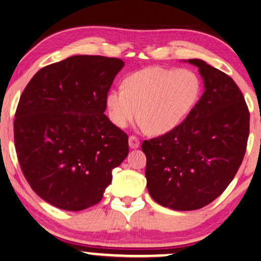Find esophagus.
<instances>
[{
	"instance_id": "34e87169",
	"label": "esophagus",
	"mask_w": 261,
	"mask_h": 261,
	"mask_svg": "<svg viewBox=\"0 0 261 261\" xmlns=\"http://www.w3.org/2000/svg\"><path fill=\"white\" fill-rule=\"evenodd\" d=\"M129 146L130 149H137V147H139V139L136 136H130L129 137Z\"/></svg>"
}]
</instances>
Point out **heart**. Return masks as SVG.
I'll use <instances>...</instances> for the list:
<instances>
[{"label": "heart", "instance_id": "1", "mask_svg": "<svg viewBox=\"0 0 261 261\" xmlns=\"http://www.w3.org/2000/svg\"><path fill=\"white\" fill-rule=\"evenodd\" d=\"M200 91L197 75L186 69L149 67L124 81L123 89L107 95L109 118L126 127L137 118L154 135L172 131L196 104Z\"/></svg>", "mask_w": 261, "mask_h": 261}]
</instances>
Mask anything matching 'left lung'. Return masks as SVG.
<instances>
[{
  "label": "left lung",
  "mask_w": 261,
  "mask_h": 261,
  "mask_svg": "<svg viewBox=\"0 0 261 261\" xmlns=\"http://www.w3.org/2000/svg\"><path fill=\"white\" fill-rule=\"evenodd\" d=\"M205 91L176 129L144 141L146 188L154 201L177 211L204 207L225 191L242 165L250 112L230 76L201 60Z\"/></svg>",
  "instance_id": "1"
}]
</instances>
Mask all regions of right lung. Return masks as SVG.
I'll return each mask as SVG.
<instances>
[{
  "instance_id": "obj_1",
  "label": "right lung",
  "mask_w": 261,
  "mask_h": 261,
  "mask_svg": "<svg viewBox=\"0 0 261 261\" xmlns=\"http://www.w3.org/2000/svg\"><path fill=\"white\" fill-rule=\"evenodd\" d=\"M123 67L119 58L71 56L42 68L22 92L14 120L19 165L35 193L58 208L102 200L129 153L127 135L104 115Z\"/></svg>"
}]
</instances>
